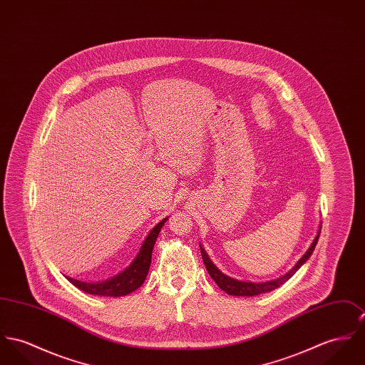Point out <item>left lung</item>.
I'll use <instances>...</instances> for the list:
<instances>
[{"instance_id":"left-lung-1","label":"left lung","mask_w":365,"mask_h":365,"mask_svg":"<svg viewBox=\"0 0 365 365\" xmlns=\"http://www.w3.org/2000/svg\"><path fill=\"white\" fill-rule=\"evenodd\" d=\"M319 233H321V230H318L317 237L314 239V242H312V245H311V247L307 250V252L299 259V262H297L286 275H283V277L278 278V279L264 282V283L236 281V279H233V278L226 277L225 274H222V272L212 264V261L208 258L207 252H205V250H204L201 246H200V250H201V257H202L204 265H205V268H207L210 277L220 286V289L224 290L225 293L232 294V296H257V294H262V293H268V292H271V290H275L277 287H279L284 282L289 281V279L297 272V269L309 259V257H311V254H312L315 246H317Z\"/></svg>"}]
</instances>
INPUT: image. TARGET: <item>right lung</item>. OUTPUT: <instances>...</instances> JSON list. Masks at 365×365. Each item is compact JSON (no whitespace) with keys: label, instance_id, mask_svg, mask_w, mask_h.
<instances>
[{"label":"right lung","instance_id":"right-lung-1","mask_svg":"<svg viewBox=\"0 0 365 365\" xmlns=\"http://www.w3.org/2000/svg\"><path fill=\"white\" fill-rule=\"evenodd\" d=\"M167 222V218L163 220L160 224L157 225L147 239L144 240L141 246L140 252L138 254L136 259L132 262V265L125 269L122 274L115 277L110 281L101 282V283H86V282L76 281L72 278L66 279L75 284L78 289L83 290L88 294H96V296H107V297H120L126 296L136 289H139L143 282L145 281V277L148 274V268L151 264V252L153 247L155 245V240L158 237V233L163 227V225Z\"/></svg>","mask_w":365,"mask_h":365}]
</instances>
